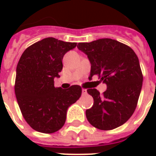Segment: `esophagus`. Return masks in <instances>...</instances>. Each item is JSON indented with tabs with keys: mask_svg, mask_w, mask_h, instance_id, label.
<instances>
[{
	"mask_svg": "<svg viewBox=\"0 0 156 156\" xmlns=\"http://www.w3.org/2000/svg\"><path fill=\"white\" fill-rule=\"evenodd\" d=\"M82 94H83V95L87 94V90L84 89V88H83V89H82Z\"/></svg>",
	"mask_w": 156,
	"mask_h": 156,
	"instance_id": "34e87169",
	"label": "esophagus"
}]
</instances>
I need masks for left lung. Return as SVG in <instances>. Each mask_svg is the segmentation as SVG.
I'll use <instances>...</instances> for the list:
<instances>
[{"mask_svg": "<svg viewBox=\"0 0 156 156\" xmlns=\"http://www.w3.org/2000/svg\"><path fill=\"white\" fill-rule=\"evenodd\" d=\"M77 48L91 63L88 79L97 74L107 85L103 95L96 88L87 90L94 101L86 110L87 119L102 130L123 125L135 110L142 88L143 76L137 55L127 45L110 38L79 42Z\"/></svg>", "mask_w": 156, "mask_h": 156, "instance_id": "8db88e82", "label": "left lung"}]
</instances>
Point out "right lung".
<instances>
[{
	"label": "right lung",
	"mask_w": 156,
	"mask_h": 156,
	"mask_svg": "<svg viewBox=\"0 0 156 156\" xmlns=\"http://www.w3.org/2000/svg\"><path fill=\"white\" fill-rule=\"evenodd\" d=\"M76 42L47 37L26 49L16 67L15 94L25 120L35 130L51 134L65 124L69 106L80 98L82 88H55L65 53Z\"/></svg>",
	"instance_id": "add662e5"
}]
</instances>
